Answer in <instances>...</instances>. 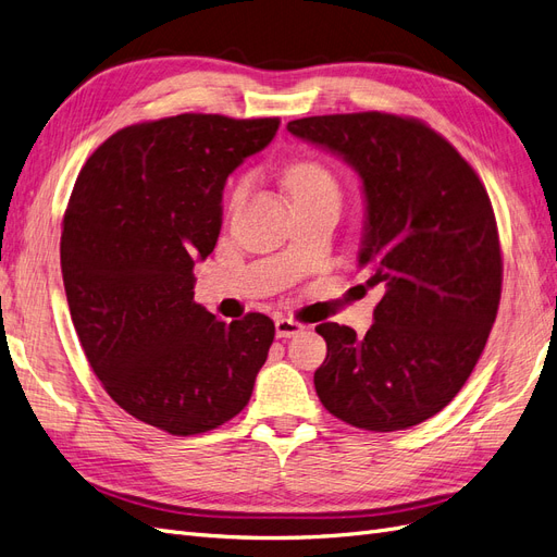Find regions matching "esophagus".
Listing matches in <instances>:
<instances>
[{
	"label": "esophagus",
	"instance_id": "1",
	"mask_svg": "<svg viewBox=\"0 0 557 557\" xmlns=\"http://www.w3.org/2000/svg\"><path fill=\"white\" fill-rule=\"evenodd\" d=\"M274 325H276V336L278 339H290V336L301 332V325L293 318H285V315H276L274 318Z\"/></svg>",
	"mask_w": 557,
	"mask_h": 557
}]
</instances>
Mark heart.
<instances>
[{"label":"heart","instance_id":"1","mask_svg":"<svg viewBox=\"0 0 557 557\" xmlns=\"http://www.w3.org/2000/svg\"><path fill=\"white\" fill-rule=\"evenodd\" d=\"M285 185H288V193L293 199L299 197H339V188H336V181L325 164L315 160H299L288 166V174H285ZM244 195V183L237 185L232 193V205H237Z\"/></svg>","mask_w":557,"mask_h":557}]
</instances>
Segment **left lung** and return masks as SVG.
I'll return each instance as SVG.
<instances>
[{"mask_svg":"<svg viewBox=\"0 0 557 557\" xmlns=\"http://www.w3.org/2000/svg\"><path fill=\"white\" fill-rule=\"evenodd\" d=\"M288 132L360 176L358 267L385 290L364 336L315 327L327 342L315 393L360 430L423 423L460 393L495 323L502 256L491 197L458 150L413 117L311 115Z\"/></svg>","mask_w":557,"mask_h":557,"instance_id":"8db88e82","label":"left lung"}]
</instances>
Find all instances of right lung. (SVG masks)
I'll use <instances>...</instances> for the list:
<instances>
[{
  "mask_svg": "<svg viewBox=\"0 0 557 557\" xmlns=\"http://www.w3.org/2000/svg\"><path fill=\"white\" fill-rule=\"evenodd\" d=\"M278 117L183 113L115 132L83 166L60 262L86 358L117 407L170 434L237 416L274 342L272 318L195 305V262L223 225V188Z\"/></svg>",
  "mask_w": 557,
  "mask_h": 557,
  "instance_id": "obj_1",
  "label": "right lung"
}]
</instances>
